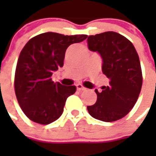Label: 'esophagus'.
Segmentation results:
<instances>
[{
    "label": "esophagus",
    "mask_w": 156,
    "mask_h": 156,
    "mask_svg": "<svg viewBox=\"0 0 156 156\" xmlns=\"http://www.w3.org/2000/svg\"><path fill=\"white\" fill-rule=\"evenodd\" d=\"M76 87H77V90H79V91H83V90H86V88L83 87L81 84H77V85H76Z\"/></svg>",
    "instance_id": "1"
}]
</instances>
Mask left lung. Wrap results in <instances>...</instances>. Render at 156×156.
<instances>
[{"mask_svg":"<svg viewBox=\"0 0 156 156\" xmlns=\"http://www.w3.org/2000/svg\"><path fill=\"white\" fill-rule=\"evenodd\" d=\"M90 51L102 59V73L110 81L109 86L95 89L97 101L87 106L89 115L102 122L122 119L133 108L142 85L141 63L134 45L115 32H104L87 38Z\"/></svg>","mask_w":156,"mask_h":156,"instance_id":"8db88e82","label":"left lung"}]
</instances>
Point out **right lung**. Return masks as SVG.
Masks as SVG:
<instances>
[{"label": "right lung", "mask_w": 156, "mask_h": 156, "mask_svg": "<svg viewBox=\"0 0 156 156\" xmlns=\"http://www.w3.org/2000/svg\"><path fill=\"white\" fill-rule=\"evenodd\" d=\"M87 37L47 32L34 36L24 46L15 70V91L21 108L31 121L47 125L62 115L66 100L76 87L54 82L51 76L63 66L69 46Z\"/></svg>", "instance_id": "1"}]
</instances>
